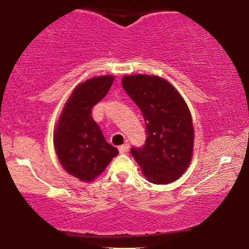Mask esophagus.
Instances as JSON below:
<instances>
[{"instance_id": "obj_1", "label": "esophagus", "mask_w": 249, "mask_h": 249, "mask_svg": "<svg viewBox=\"0 0 249 249\" xmlns=\"http://www.w3.org/2000/svg\"><path fill=\"white\" fill-rule=\"evenodd\" d=\"M128 150H129V144H128V143H125V144H124V145L119 146V151H120V153H125V152H128Z\"/></svg>"}]
</instances>
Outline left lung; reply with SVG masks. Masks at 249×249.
Returning <instances> with one entry per match:
<instances>
[{"mask_svg":"<svg viewBox=\"0 0 249 249\" xmlns=\"http://www.w3.org/2000/svg\"><path fill=\"white\" fill-rule=\"evenodd\" d=\"M121 82L140 107L148 134L144 146L131 148V156L150 182H173L188 168L194 148V127L186 101L159 76L127 75Z\"/></svg>","mask_w":249,"mask_h":249,"instance_id":"left-lung-1","label":"left lung"}]
</instances>
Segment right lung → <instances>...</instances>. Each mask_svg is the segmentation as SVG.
I'll list each match as a JSON object with an SVG mask.
<instances>
[{"instance_id":"1","label":"right lung","mask_w":249,"mask_h":249,"mask_svg":"<svg viewBox=\"0 0 249 249\" xmlns=\"http://www.w3.org/2000/svg\"><path fill=\"white\" fill-rule=\"evenodd\" d=\"M114 76H100L81 83L64 105L54 130V148L60 164L70 176L91 182L103 173L118 149L106 142L92 119V107L106 96Z\"/></svg>"}]
</instances>
